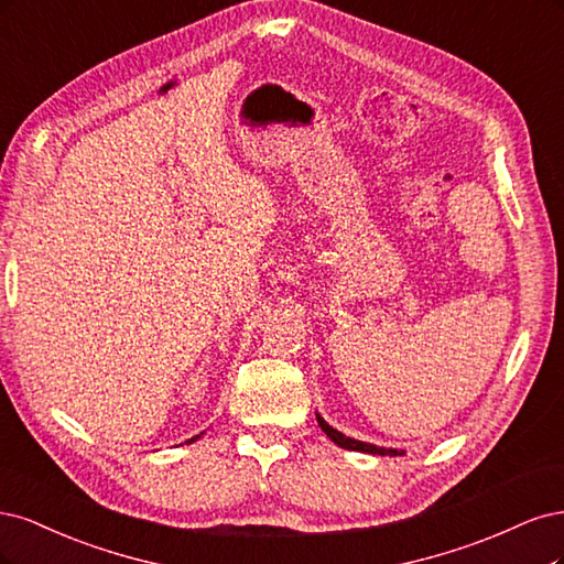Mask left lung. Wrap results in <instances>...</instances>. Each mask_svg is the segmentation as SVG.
Returning a JSON list of instances; mask_svg holds the SVG:
<instances>
[{"label":"left lung","mask_w":564,"mask_h":564,"mask_svg":"<svg viewBox=\"0 0 564 564\" xmlns=\"http://www.w3.org/2000/svg\"><path fill=\"white\" fill-rule=\"evenodd\" d=\"M316 420H318V426L323 429V433L328 435V438L344 447V449H354V452H366V454H379V457H401V454H405L403 449H395V447H379V445H372V443H362V441H356V438H349V435H344L341 431L333 429L328 422L323 420V416L316 412Z\"/></svg>","instance_id":"1"}]
</instances>
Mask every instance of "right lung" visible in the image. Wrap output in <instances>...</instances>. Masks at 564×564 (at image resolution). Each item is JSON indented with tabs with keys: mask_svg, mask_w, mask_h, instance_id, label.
<instances>
[{
	"mask_svg": "<svg viewBox=\"0 0 564 564\" xmlns=\"http://www.w3.org/2000/svg\"><path fill=\"white\" fill-rule=\"evenodd\" d=\"M202 435H204V433H198V435H194V438H189V441H187V445H189V443H194V441H198V438H202Z\"/></svg>",
	"mask_w": 564,
	"mask_h": 564,
	"instance_id": "1",
	"label": "right lung"
}]
</instances>
